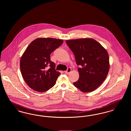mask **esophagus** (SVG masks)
<instances>
[{
  "instance_id": "34e87169",
  "label": "esophagus",
  "mask_w": 131,
  "mask_h": 131,
  "mask_svg": "<svg viewBox=\"0 0 131 131\" xmlns=\"http://www.w3.org/2000/svg\"><path fill=\"white\" fill-rule=\"evenodd\" d=\"M71 72V68H68L66 71H65V73L66 74H69V73H70Z\"/></svg>"
}]
</instances>
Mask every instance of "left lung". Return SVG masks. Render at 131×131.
Instances as JSON below:
<instances>
[{
	"label": "left lung",
	"mask_w": 131,
	"mask_h": 131,
	"mask_svg": "<svg viewBox=\"0 0 131 131\" xmlns=\"http://www.w3.org/2000/svg\"><path fill=\"white\" fill-rule=\"evenodd\" d=\"M66 44L75 55L80 68L78 81L74 86L83 92H91L105 81L110 69L109 56L106 50L92 38L66 40Z\"/></svg>",
	"instance_id": "8db88e82"
}]
</instances>
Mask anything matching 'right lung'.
I'll return each instance as SVG.
<instances>
[{"instance_id": "add662e5", "label": "right lung", "mask_w": 131, "mask_h": 131, "mask_svg": "<svg viewBox=\"0 0 131 131\" xmlns=\"http://www.w3.org/2000/svg\"><path fill=\"white\" fill-rule=\"evenodd\" d=\"M63 43L61 39L39 38L26 49L20 59V69L26 84L40 92L53 87L60 73L57 72L50 54Z\"/></svg>"}]
</instances>
